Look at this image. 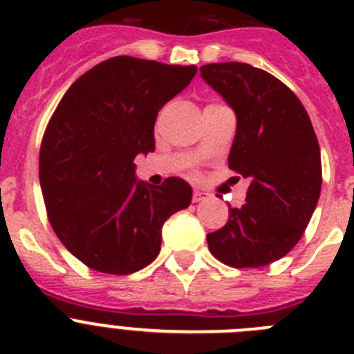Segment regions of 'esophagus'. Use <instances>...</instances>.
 Wrapping results in <instances>:
<instances>
[{
    "mask_svg": "<svg viewBox=\"0 0 354 354\" xmlns=\"http://www.w3.org/2000/svg\"><path fill=\"white\" fill-rule=\"evenodd\" d=\"M208 196H209V194L205 192V190H194L192 199H194V203H199V201L208 199Z\"/></svg>",
    "mask_w": 354,
    "mask_h": 354,
    "instance_id": "34e87169",
    "label": "esophagus"
}]
</instances>
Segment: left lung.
Wrapping results in <instances>:
<instances>
[{
    "instance_id": "8db88e82",
    "label": "left lung",
    "mask_w": 354,
    "mask_h": 354,
    "mask_svg": "<svg viewBox=\"0 0 354 354\" xmlns=\"http://www.w3.org/2000/svg\"><path fill=\"white\" fill-rule=\"evenodd\" d=\"M201 77L236 113L229 169L250 180L247 203L206 236L232 268H261L300 241L321 194V151L310 118L284 82L247 63L201 66Z\"/></svg>"
}]
</instances>
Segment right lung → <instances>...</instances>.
I'll return each instance as SVG.
<instances>
[{"instance_id": "obj_1", "label": "right lung", "mask_w": 354, "mask_h": 354, "mask_svg": "<svg viewBox=\"0 0 354 354\" xmlns=\"http://www.w3.org/2000/svg\"><path fill=\"white\" fill-rule=\"evenodd\" d=\"M196 65L116 56L63 95L40 146V187L56 236L81 263L129 275L160 252L162 225L192 201L181 178L136 180L133 158L155 151L162 107L190 84Z\"/></svg>"}]
</instances>
